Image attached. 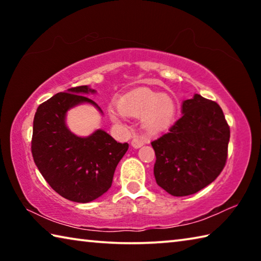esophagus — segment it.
I'll use <instances>...</instances> for the list:
<instances>
[{
	"instance_id": "esophagus-1",
	"label": "esophagus",
	"mask_w": 261,
	"mask_h": 261,
	"mask_svg": "<svg viewBox=\"0 0 261 261\" xmlns=\"http://www.w3.org/2000/svg\"><path fill=\"white\" fill-rule=\"evenodd\" d=\"M144 144H145V140L141 138H138V137H135V138L131 140V146L134 148H139L143 146Z\"/></svg>"
}]
</instances>
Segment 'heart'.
I'll return each mask as SVG.
<instances>
[{
    "instance_id": "1",
    "label": "heart",
    "mask_w": 261,
    "mask_h": 261,
    "mask_svg": "<svg viewBox=\"0 0 261 261\" xmlns=\"http://www.w3.org/2000/svg\"><path fill=\"white\" fill-rule=\"evenodd\" d=\"M108 115L118 125L123 124L125 116L141 117L143 129L149 135H158L173 124L176 105L168 94L143 87L123 95L118 106H109Z\"/></svg>"
}]
</instances>
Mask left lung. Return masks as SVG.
<instances>
[{
	"mask_svg": "<svg viewBox=\"0 0 261 261\" xmlns=\"http://www.w3.org/2000/svg\"><path fill=\"white\" fill-rule=\"evenodd\" d=\"M182 117L152 141L154 177L171 196H190L211 184L227 160L230 130L220 106L194 94L182 102Z\"/></svg>",
	"mask_w": 261,
	"mask_h": 261,
	"instance_id": "obj_1",
	"label": "left lung"
}]
</instances>
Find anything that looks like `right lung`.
<instances>
[{"label":"right lung","instance_id":"right-lung-1","mask_svg":"<svg viewBox=\"0 0 261 261\" xmlns=\"http://www.w3.org/2000/svg\"><path fill=\"white\" fill-rule=\"evenodd\" d=\"M91 86L72 87L57 93L37 109L33 121L32 155L43 178L65 199L90 202L112 187L115 169L129 148L117 143L102 129L81 137L70 131L67 115L79 105L102 110L87 94H95Z\"/></svg>","mask_w":261,"mask_h":261}]
</instances>
